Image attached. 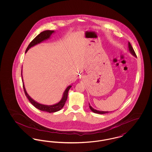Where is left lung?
Here are the masks:
<instances>
[{
	"label": "left lung",
	"instance_id": "8db88e82",
	"mask_svg": "<svg viewBox=\"0 0 152 152\" xmlns=\"http://www.w3.org/2000/svg\"><path fill=\"white\" fill-rule=\"evenodd\" d=\"M128 51H129V52H130V53H131L133 56H134L135 58H137L136 55V53H135V52L134 51V50H133L132 46L131 45V44H130L129 42H128ZM89 108H90V109H91L93 112L95 113H98V114H105V113H108L109 112H108V111H101V110L100 111V110H96V109H95L93 108L91 106V105H90L89 103Z\"/></svg>",
	"mask_w": 152,
	"mask_h": 152
}]
</instances>
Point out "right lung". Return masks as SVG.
<instances>
[{
    "label": "right lung",
    "instance_id": "1",
    "mask_svg": "<svg viewBox=\"0 0 152 152\" xmlns=\"http://www.w3.org/2000/svg\"><path fill=\"white\" fill-rule=\"evenodd\" d=\"M55 31H51V30H46L42 32L40 34H39L36 37L29 43L26 51V53H27V52L28 51L29 48H31V47L36 45L38 44L41 43L42 42H43L44 41L48 40L49 39L51 38L52 34H53V33H55ZM22 81H23V89H24V91L25 94L26 96V97H27V99H28V100L30 101V102L36 108L42 110V111H44V112H47L49 113H53V112H58V110H61L63 108V107H64V104H65V102L67 100V97H68V93L69 90L70 89V88L72 87V86L70 85L69 86L66 87V88L65 89L63 94L62 98L61 99V100L58 102V103H56L55 104L53 105H44L40 104L38 102L34 100L33 99H32L28 94H27L26 89L24 87V82H23V75H22Z\"/></svg>",
    "mask_w": 152,
    "mask_h": 152
}]
</instances>
